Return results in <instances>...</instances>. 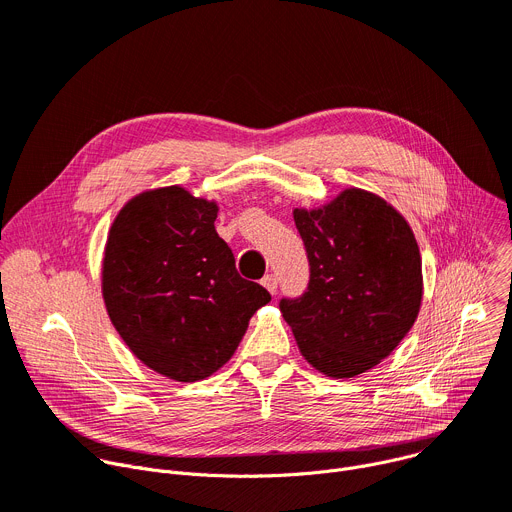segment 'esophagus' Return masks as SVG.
I'll use <instances>...</instances> for the list:
<instances>
[{
  "mask_svg": "<svg viewBox=\"0 0 512 512\" xmlns=\"http://www.w3.org/2000/svg\"><path fill=\"white\" fill-rule=\"evenodd\" d=\"M262 287L264 289H268V293H272V295H276V289H278V280H276V276L274 274H266L262 280Z\"/></svg>",
  "mask_w": 512,
  "mask_h": 512,
  "instance_id": "1",
  "label": "esophagus"
}]
</instances>
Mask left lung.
Returning a JSON list of instances; mask_svg holds the SVG:
<instances>
[{
	"label": "left lung",
	"instance_id": "1",
	"mask_svg": "<svg viewBox=\"0 0 512 512\" xmlns=\"http://www.w3.org/2000/svg\"><path fill=\"white\" fill-rule=\"evenodd\" d=\"M293 215L309 282L278 307L309 364L352 378L384 360L417 319L423 278L415 236L384 199L362 189Z\"/></svg>",
	"mask_w": 512,
	"mask_h": 512
}]
</instances>
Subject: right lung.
Segmentation results:
<instances>
[{"instance_id": "right-lung-1", "label": "right lung", "mask_w": 512, "mask_h": 512, "mask_svg": "<svg viewBox=\"0 0 512 512\" xmlns=\"http://www.w3.org/2000/svg\"><path fill=\"white\" fill-rule=\"evenodd\" d=\"M217 205L181 187L134 197L113 221L103 299L113 327L148 368L195 382L236 352L250 317L270 301L236 268L215 232Z\"/></svg>"}]
</instances>
